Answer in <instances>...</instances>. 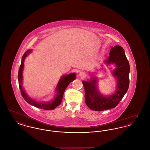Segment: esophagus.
Listing matches in <instances>:
<instances>
[{
	"label": "esophagus",
	"instance_id": "1",
	"mask_svg": "<svg viewBox=\"0 0 150 150\" xmlns=\"http://www.w3.org/2000/svg\"><path fill=\"white\" fill-rule=\"evenodd\" d=\"M85 75H86V74L84 72H80L79 74V76L80 77H81V78H84L85 76Z\"/></svg>",
	"mask_w": 150,
	"mask_h": 150
}]
</instances>
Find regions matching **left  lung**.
<instances>
[{
    "label": "left lung",
    "mask_w": 150,
    "mask_h": 150,
    "mask_svg": "<svg viewBox=\"0 0 150 150\" xmlns=\"http://www.w3.org/2000/svg\"><path fill=\"white\" fill-rule=\"evenodd\" d=\"M107 65L114 64L111 72L117 81L114 93L104 96L97 88V78L91 76L90 80L82 81L85 89V101L88 107L94 111H103L116 107L128 90L130 66L124 49L119 45L111 47L109 57L105 61Z\"/></svg>",
    "instance_id": "left-lung-1"
}]
</instances>
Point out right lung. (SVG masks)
Returning <instances> with one entry per match:
<instances>
[{
	"label": "right lung",
	"mask_w": 150,
	"mask_h": 150,
	"mask_svg": "<svg viewBox=\"0 0 150 150\" xmlns=\"http://www.w3.org/2000/svg\"><path fill=\"white\" fill-rule=\"evenodd\" d=\"M32 50H28L23 54L22 58L21 64L20 67V69L18 73V79L20 89L21 91L22 96L25 100L32 106H34L37 108H42L46 110H54L56 107L60 105L62 100V98L66 88L69 86V84L74 81L76 79V74L71 73L68 75H64L59 79L57 86L56 88V94L54 99L50 100L48 102H38L35 100L32 99L25 92V90L22 88V81H23V76L22 73L24 68V61L28 55L30 54L32 52Z\"/></svg>",
	"instance_id": "right-lung-1"
}]
</instances>
